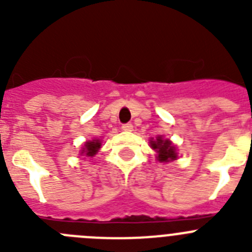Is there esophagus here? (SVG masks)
<instances>
[{
	"instance_id": "esophagus-1",
	"label": "esophagus",
	"mask_w": 252,
	"mask_h": 252,
	"mask_svg": "<svg viewBox=\"0 0 252 252\" xmlns=\"http://www.w3.org/2000/svg\"><path fill=\"white\" fill-rule=\"evenodd\" d=\"M132 128H133V126H132V124H130V122H128V124L122 125V130L124 131H132Z\"/></svg>"
}]
</instances>
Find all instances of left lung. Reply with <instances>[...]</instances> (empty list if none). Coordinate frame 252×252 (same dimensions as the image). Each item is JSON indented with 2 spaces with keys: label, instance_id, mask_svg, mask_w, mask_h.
Wrapping results in <instances>:
<instances>
[{
  "label": "left lung",
  "instance_id": "1",
  "mask_svg": "<svg viewBox=\"0 0 252 252\" xmlns=\"http://www.w3.org/2000/svg\"><path fill=\"white\" fill-rule=\"evenodd\" d=\"M151 148L158 153V160L160 162H168L170 160L177 159V153H175V148L171 145V142L169 140H162L161 137H158L155 141L151 140L150 141Z\"/></svg>",
  "mask_w": 252,
  "mask_h": 252
}]
</instances>
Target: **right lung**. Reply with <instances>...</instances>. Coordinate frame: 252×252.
<instances>
[{"label":"right lung","mask_w":252,"mask_h":252,"mask_svg":"<svg viewBox=\"0 0 252 252\" xmlns=\"http://www.w3.org/2000/svg\"><path fill=\"white\" fill-rule=\"evenodd\" d=\"M84 146H86V149H83V153H86L87 157H93L101 148V142H99V140H93V141L87 142Z\"/></svg>","instance_id":"right-lung-1"}]
</instances>
